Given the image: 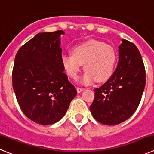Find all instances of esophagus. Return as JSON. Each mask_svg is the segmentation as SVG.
<instances>
[{
	"label": "esophagus",
	"instance_id": "esophagus-1",
	"mask_svg": "<svg viewBox=\"0 0 154 154\" xmlns=\"http://www.w3.org/2000/svg\"><path fill=\"white\" fill-rule=\"evenodd\" d=\"M76 89H77V92H78V93H80V92H82V91H83L85 89H83V88H79L78 87V88H77Z\"/></svg>",
	"mask_w": 154,
	"mask_h": 154
}]
</instances>
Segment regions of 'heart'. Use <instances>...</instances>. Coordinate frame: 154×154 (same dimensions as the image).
Returning a JSON list of instances; mask_svg holds the SVG:
<instances>
[{
	"label": "heart",
	"instance_id": "b5f03b06",
	"mask_svg": "<svg viewBox=\"0 0 154 154\" xmlns=\"http://www.w3.org/2000/svg\"><path fill=\"white\" fill-rule=\"evenodd\" d=\"M72 53L62 55V67L70 78L76 79L84 65L85 72L81 79L84 85L92 83L95 80L106 81L113 72L116 53L109 45L89 40L73 48Z\"/></svg>",
	"mask_w": 154,
	"mask_h": 154
}]
</instances>
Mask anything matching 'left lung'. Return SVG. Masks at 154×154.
Listing matches in <instances>:
<instances>
[{
	"label": "left lung",
	"instance_id": "1",
	"mask_svg": "<svg viewBox=\"0 0 154 154\" xmlns=\"http://www.w3.org/2000/svg\"><path fill=\"white\" fill-rule=\"evenodd\" d=\"M117 68L106 83L95 89L90 106L95 119L106 125H117L131 116L140 103L146 74L140 53L125 39L118 47Z\"/></svg>",
	"mask_w": 154,
	"mask_h": 154
}]
</instances>
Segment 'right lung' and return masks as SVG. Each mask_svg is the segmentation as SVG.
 <instances>
[{
	"label": "right lung",
	"mask_w": 154,
	"mask_h": 154,
	"mask_svg": "<svg viewBox=\"0 0 154 154\" xmlns=\"http://www.w3.org/2000/svg\"><path fill=\"white\" fill-rule=\"evenodd\" d=\"M63 31L37 34L17 52L12 84L27 117L51 125L65 115L77 91L64 73L61 58Z\"/></svg>",
	"instance_id": "right-lung-1"
}]
</instances>
